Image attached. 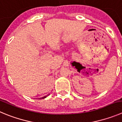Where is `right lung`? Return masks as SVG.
<instances>
[{
  "label": "right lung",
  "instance_id": "obj_1",
  "mask_svg": "<svg viewBox=\"0 0 122 122\" xmlns=\"http://www.w3.org/2000/svg\"><path fill=\"white\" fill-rule=\"evenodd\" d=\"M49 95V94H47V96H44V97H41V98H40V99H44V98H46V97H47V96H48Z\"/></svg>",
  "mask_w": 122,
  "mask_h": 122
}]
</instances>
